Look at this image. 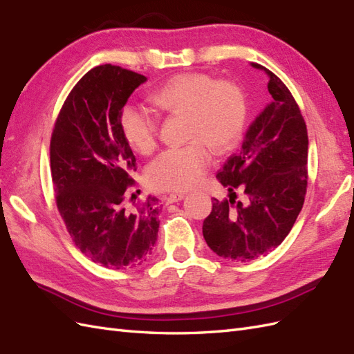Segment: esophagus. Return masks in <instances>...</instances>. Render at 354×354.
<instances>
[{
    "label": "esophagus",
    "instance_id": "34e87169",
    "mask_svg": "<svg viewBox=\"0 0 354 354\" xmlns=\"http://www.w3.org/2000/svg\"><path fill=\"white\" fill-rule=\"evenodd\" d=\"M183 198H185V194H182V192H172V194H168L165 196V203L167 204H172V203H177L180 200H183Z\"/></svg>",
    "mask_w": 354,
    "mask_h": 354
}]
</instances>
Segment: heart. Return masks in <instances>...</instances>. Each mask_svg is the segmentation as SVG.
<instances>
[{"label":"heart","instance_id":"heart-1","mask_svg":"<svg viewBox=\"0 0 354 354\" xmlns=\"http://www.w3.org/2000/svg\"><path fill=\"white\" fill-rule=\"evenodd\" d=\"M154 108L185 117L183 147L168 149L147 171L150 183L165 191H187L198 185L210 163V152L223 156L236 149L246 122L243 90L232 81H213L205 73H180L150 93ZM120 127L131 147L149 154L156 147L158 124L135 106L120 115Z\"/></svg>","mask_w":354,"mask_h":354}]
</instances>
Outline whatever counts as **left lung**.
I'll return each mask as SVG.
<instances>
[{
	"label": "left lung",
	"instance_id": "left-lung-1",
	"mask_svg": "<svg viewBox=\"0 0 354 354\" xmlns=\"http://www.w3.org/2000/svg\"><path fill=\"white\" fill-rule=\"evenodd\" d=\"M270 102L246 131L242 150L218 172L228 198H213L203 236L219 257L251 261L278 248L304 207L308 186V132L290 90L266 67ZM240 190L244 196L236 200Z\"/></svg>",
	"mask_w": 354,
	"mask_h": 354
}]
</instances>
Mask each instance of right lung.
Listing matches in <instances>:
<instances>
[{
	"label": "right lung",
	"instance_id": "right-lung-1",
	"mask_svg": "<svg viewBox=\"0 0 354 354\" xmlns=\"http://www.w3.org/2000/svg\"><path fill=\"white\" fill-rule=\"evenodd\" d=\"M145 81L118 66L91 68L67 96L50 138L55 201L68 234L93 263L114 270L142 264L158 240V198L124 207L136 159L120 115Z\"/></svg>",
	"mask_w": 354,
	"mask_h": 354
}]
</instances>
